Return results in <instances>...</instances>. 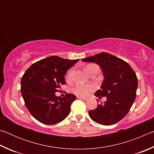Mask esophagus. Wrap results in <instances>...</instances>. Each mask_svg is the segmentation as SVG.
Returning <instances> with one entry per match:
<instances>
[{
  "label": "esophagus",
  "mask_w": 154,
  "mask_h": 154,
  "mask_svg": "<svg viewBox=\"0 0 154 154\" xmlns=\"http://www.w3.org/2000/svg\"><path fill=\"white\" fill-rule=\"evenodd\" d=\"M77 98L78 99H82V100H88L87 98L82 97V96H77Z\"/></svg>",
  "instance_id": "1"
}]
</instances>
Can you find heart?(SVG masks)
Segmentation results:
<instances>
[{
	"label": "heart",
	"instance_id": "obj_1",
	"mask_svg": "<svg viewBox=\"0 0 154 154\" xmlns=\"http://www.w3.org/2000/svg\"><path fill=\"white\" fill-rule=\"evenodd\" d=\"M92 65H89L88 66L86 69L89 66H92ZM72 73H73V70H70V71L68 72L66 78L67 79H71L72 77ZM94 89V86L92 85H88V84H83V83H77V84L75 85V87L73 88V92L77 94L78 95L80 96H88L89 94L92 92V91Z\"/></svg>",
	"mask_w": 154,
	"mask_h": 154
}]
</instances>
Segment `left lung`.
Returning a JSON list of instances; mask_svg holds the SVG:
<instances>
[{
	"instance_id": "8db88e82",
	"label": "left lung",
	"mask_w": 154,
	"mask_h": 154,
	"mask_svg": "<svg viewBox=\"0 0 154 154\" xmlns=\"http://www.w3.org/2000/svg\"><path fill=\"white\" fill-rule=\"evenodd\" d=\"M82 61L98 64L104 77L100 89L94 95L99 98L106 96V100L89 111L90 118L105 126L120 121L128 113L136 98L138 80L133 69L123 60L106 52L83 58Z\"/></svg>"
}]
</instances>
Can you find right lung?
Listing matches in <instances>:
<instances>
[{
  "instance_id": "obj_1",
  "label": "right lung",
  "mask_w": 154,
  "mask_h": 154,
  "mask_svg": "<svg viewBox=\"0 0 154 154\" xmlns=\"http://www.w3.org/2000/svg\"><path fill=\"white\" fill-rule=\"evenodd\" d=\"M79 60L52 56L32 64L21 80V93L25 105L36 120L44 124H56L66 118L76 99L72 94L56 96L65 84L64 75Z\"/></svg>"
}]
</instances>
